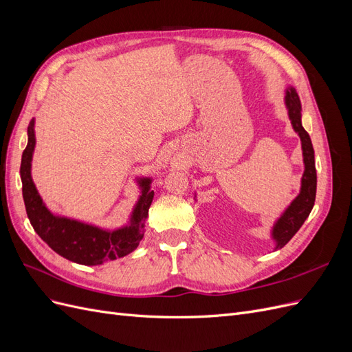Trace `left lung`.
<instances>
[{"instance_id": "8db88e82", "label": "left lung", "mask_w": 352, "mask_h": 352, "mask_svg": "<svg viewBox=\"0 0 352 352\" xmlns=\"http://www.w3.org/2000/svg\"><path fill=\"white\" fill-rule=\"evenodd\" d=\"M285 105L289 116L291 124L294 131L298 133L301 140L302 150V162H304V175L301 177V189L300 194L295 197L286 210L282 212L280 217L276 219L273 228L270 230V236L274 241V251L283 248L285 245L292 239L295 233L300 230L302 223L310 216L316 201V189H317V175H316V163H314V150L310 140V135L302 127L301 122V101L295 88L287 87L285 92Z\"/></svg>"}]
</instances>
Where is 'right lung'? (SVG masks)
Instances as JSON below:
<instances>
[{
  "instance_id": "obj_1",
  "label": "right lung",
  "mask_w": 352,
  "mask_h": 352,
  "mask_svg": "<svg viewBox=\"0 0 352 352\" xmlns=\"http://www.w3.org/2000/svg\"><path fill=\"white\" fill-rule=\"evenodd\" d=\"M35 145V119H32L28 126V145L22 155L20 177L28 217L41 239L61 257L83 265H98L135 251L144 238L148 210L154 198L153 179L136 177L141 195L131 212L129 221L117 229H102L91 223L56 214L45 206L32 179Z\"/></svg>"
}]
</instances>
